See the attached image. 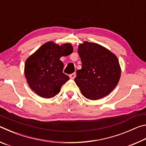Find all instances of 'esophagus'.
<instances>
[{
    "mask_svg": "<svg viewBox=\"0 0 146 146\" xmlns=\"http://www.w3.org/2000/svg\"><path fill=\"white\" fill-rule=\"evenodd\" d=\"M76 76V73H71L70 75V77L71 78V79H74L75 78Z\"/></svg>",
    "mask_w": 146,
    "mask_h": 146,
    "instance_id": "1",
    "label": "esophagus"
}]
</instances>
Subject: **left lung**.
<instances>
[{
    "mask_svg": "<svg viewBox=\"0 0 146 146\" xmlns=\"http://www.w3.org/2000/svg\"><path fill=\"white\" fill-rule=\"evenodd\" d=\"M78 52L82 68L76 71L75 82L82 95L90 100H98L109 95L120 77L117 56L104 47L88 42L79 45Z\"/></svg>",
    "mask_w": 146,
    "mask_h": 146,
    "instance_id": "8db88e82",
    "label": "left lung"
}]
</instances>
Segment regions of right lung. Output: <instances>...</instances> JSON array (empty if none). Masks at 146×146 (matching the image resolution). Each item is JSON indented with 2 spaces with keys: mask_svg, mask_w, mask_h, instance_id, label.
Returning <instances> with one entry per match:
<instances>
[{
  "mask_svg": "<svg viewBox=\"0 0 146 146\" xmlns=\"http://www.w3.org/2000/svg\"><path fill=\"white\" fill-rule=\"evenodd\" d=\"M70 44L58 46L52 42L43 44L27 59L24 73L29 87L38 95L46 98L55 97L70 79L63 73L62 56L72 53Z\"/></svg>",
  "mask_w": 146,
  "mask_h": 146,
  "instance_id": "1",
  "label": "right lung"
}]
</instances>
